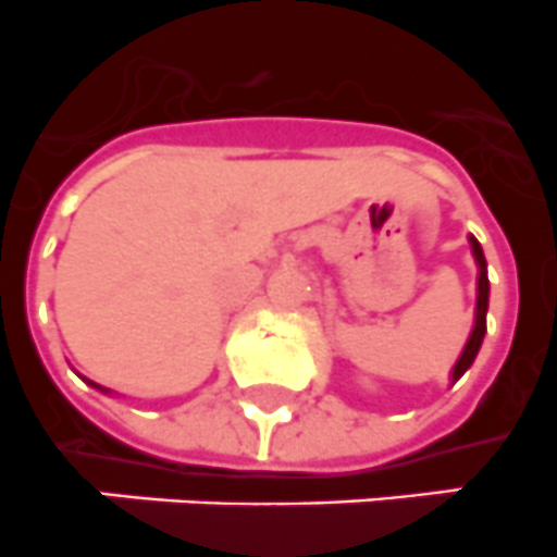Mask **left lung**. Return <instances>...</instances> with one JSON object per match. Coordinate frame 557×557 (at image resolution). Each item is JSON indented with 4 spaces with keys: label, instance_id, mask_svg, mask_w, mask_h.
Masks as SVG:
<instances>
[{
    "label": "left lung",
    "instance_id": "left-lung-1",
    "mask_svg": "<svg viewBox=\"0 0 557 557\" xmlns=\"http://www.w3.org/2000/svg\"><path fill=\"white\" fill-rule=\"evenodd\" d=\"M469 244H472V255H474V260H478V269H480L478 272V308H474L472 335H469V341H466L463 352H460L458 363H455V369H453V383L455 380L463 377L466 369H469V366L474 363V358H478L480 344H483V335H485V313H488V272H485V255L474 235H469Z\"/></svg>",
    "mask_w": 557,
    "mask_h": 557
}]
</instances>
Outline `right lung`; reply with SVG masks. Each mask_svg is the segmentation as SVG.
<instances>
[{"label": "right lung", "mask_w": 557, "mask_h": 557, "mask_svg": "<svg viewBox=\"0 0 557 557\" xmlns=\"http://www.w3.org/2000/svg\"><path fill=\"white\" fill-rule=\"evenodd\" d=\"M94 385H97V383H94ZM97 388H99V385H97Z\"/></svg>", "instance_id": "add662e5"}]
</instances>
